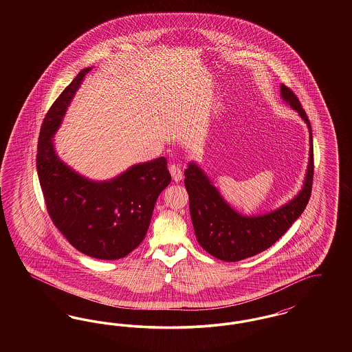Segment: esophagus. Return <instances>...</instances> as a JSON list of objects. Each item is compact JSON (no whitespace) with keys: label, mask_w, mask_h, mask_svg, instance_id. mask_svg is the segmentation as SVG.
<instances>
[{"label":"esophagus","mask_w":352,"mask_h":352,"mask_svg":"<svg viewBox=\"0 0 352 352\" xmlns=\"http://www.w3.org/2000/svg\"><path fill=\"white\" fill-rule=\"evenodd\" d=\"M168 170H170V174H171V177L175 182H179L182 179V170L179 168L178 165H171Z\"/></svg>","instance_id":"1"}]
</instances>
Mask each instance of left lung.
<instances>
[{
	"label": "left lung",
	"mask_w": 352,
	"mask_h": 352,
	"mask_svg": "<svg viewBox=\"0 0 352 352\" xmlns=\"http://www.w3.org/2000/svg\"><path fill=\"white\" fill-rule=\"evenodd\" d=\"M281 99L294 109L309 129V164L298 194L281 207L261 215H244L221 197L207 174L191 161L184 171L190 215L198 243L204 251L223 261H240L268 250L301 217L311 195L314 153L311 125L301 102L281 84Z\"/></svg>",
	"instance_id": "left-lung-1"
}]
</instances>
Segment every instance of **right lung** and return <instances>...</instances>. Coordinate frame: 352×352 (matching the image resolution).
<instances>
[{
	"instance_id": "obj_1",
	"label": "right lung",
	"mask_w": 352,
	"mask_h": 352,
	"mask_svg": "<svg viewBox=\"0 0 352 352\" xmlns=\"http://www.w3.org/2000/svg\"><path fill=\"white\" fill-rule=\"evenodd\" d=\"M91 69H82L51 105L38 140L36 171L49 215L68 243L89 257L118 260L144 240L154 204L171 175L166 158L160 157L112 179L92 181L59 158L54 135Z\"/></svg>"
}]
</instances>
